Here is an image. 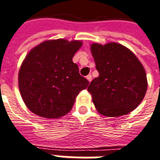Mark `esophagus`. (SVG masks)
<instances>
[{"instance_id":"obj_1","label":"esophagus","mask_w":160,"mask_h":160,"mask_svg":"<svg viewBox=\"0 0 160 160\" xmlns=\"http://www.w3.org/2000/svg\"><path fill=\"white\" fill-rule=\"evenodd\" d=\"M86 78H87V80H88L89 82H91V80H92V75H91V74H88Z\"/></svg>"}]
</instances>
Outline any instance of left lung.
Listing matches in <instances>:
<instances>
[{"label": "left lung", "mask_w": 160, "mask_h": 160, "mask_svg": "<svg viewBox=\"0 0 160 160\" xmlns=\"http://www.w3.org/2000/svg\"><path fill=\"white\" fill-rule=\"evenodd\" d=\"M91 52L99 76L88 90L100 114L121 117L134 110L144 99L147 79L144 66L120 43H93Z\"/></svg>", "instance_id": "obj_1"}]
</instances>
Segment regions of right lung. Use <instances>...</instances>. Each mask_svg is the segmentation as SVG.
Masks as SVG:
<instances>
[{
	"label": "right lung",
	"mask_w": 160,
	"mask_h": 160,
	"mask_svg": "<svg viewBox=\"0 0 160 160\" xmlns=\"http://www.w3.org/2000/svg\"><path fill=\"white\" fill-rule=\"evenodd\" d=\"M80 41H45L30 51L19 71L21 95L30 111L45 118H58L72 109L76 96L88 80L79 72L72 57Z\"/></svg>",
	"instance_id": "right-lung-1"
}]
</instances>
